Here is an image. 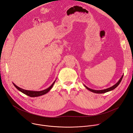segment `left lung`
I'll return each instance as SVG.
<instances>
[{
  "label": "left lung",
  "instance_id": "8db88e82",
  "mask_svg": "<svg viewBox=\"0 0 133 133\" xmlns=\"http://www.w3.org/2000/svg\"><path fill=\"white\" fill-rule=\"evenodd\" d=\"M123 76V75H122L121 77L120 78V79H119V80L118 81V82L116 84H115L114 85H113L112 87H110V88H107V89H104V90H93V89H90V88H89L88 87H87V86H85V85H84V87L87 88V89L88 90H89V91H91V92H92L96 93V94H103V93H105V92H109V91H111V90H112L114 89L115 88H116L119 85V84H120V83L121 82V80H122V79Z\"/></svg>",
  "mask_w": 133,
  "mask_h": 133
}]
</instances>
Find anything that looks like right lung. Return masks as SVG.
<instances>
[{
  "mask_svg": "<svg viewBox=\"0 0 133 133\" xmlns=\"http://www.w3.org/2000/svg\"><path fill=\"white\" fill-rule=\"evenodd\" d=\"M56 82V80L54 82L51 86H50L47 89L44 90H42V91H31V90H24L22 89V88H19V87H17V85H16L14 83H13V84H14V85L16 87V88L17 89H18L20 91H21V92L23 93L24 94L27 95L29 97H38V96H40L42 95H43L44 94H46V93H48L51 89V88H52L53 85H54L55 83Z\"/></svg>",
  "mask_w": 133,
  "mask_h": 133,
  "instance_id": "1",
  "label": "right lung"
}]
</instances>
